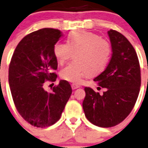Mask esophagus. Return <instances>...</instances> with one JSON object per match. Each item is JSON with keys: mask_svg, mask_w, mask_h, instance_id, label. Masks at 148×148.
<instances>
[{"mask_svg": "<svg viewBox=\"0 0 148 148\" xmlns=\"http://www.w3.org/2000/svg\"><path fill=\"white\" fill-rule=\"evenodd\" d=\"M79 87H80V86L79 85H77V84H71L72 89H76Z\"/></svg>", "mask_w": 148, "mask_h": 148, "instance_id": "34e87169", "label": "esophagus"}]
</instances>
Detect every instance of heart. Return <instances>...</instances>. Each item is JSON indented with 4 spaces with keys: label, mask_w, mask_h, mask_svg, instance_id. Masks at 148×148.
<instances>
[{
    "label": "heart",
    "mask_w": 148,
    "mask_h": 148,
    "mask_svg": "<svg viewBox=\"0 0 148 148\" xmlns=\"http://www.w3.org/2000/svg\"><path fill=\"white\" fill-rule=\"evenodd\" d=\"M110 42L98 34L84 31L71 33L68 43L57 42L53 54L57 62L62 64L71 58L74 62L60 72V76L68 82L78 84L88 75H96L105 70L111 56Z\"/></svg>",
    "instance_id": "obj_1"
}]
</instances>
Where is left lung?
Segmentation results:
<instances>
[{
    "label": "left lung",
    "mask_w": 148,
    "mask_h": 148,
    "mask_svg": "<svg viewBox=\"0 0 148 148\" xmlns=\"http://www.w3.org/2000/svg\"><path fill=\"white\" fill-rule=\"evenodd\" d=\"M112 56L106 69L94 79L106 88L100 95L85 87L83 101L85 116L97 126L112 127L123 121L137 101L141 86V69L137 53L126 37L115 30L108 32Z\"/></svg>",
    "instance_id": "left-lung-1"
}]
</instances>
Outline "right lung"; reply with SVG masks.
Returning <instances> with one entry per match:
<instances>
[{"label":"right lung","instance_id":"add662e5","mask_svg":"<svg viewBox=\"0 0 148 148\" xmlns=\"http://www.w3.org/2000/svg\"><path fill=\"white\" fill-rule=\"evenodd\" d=\"M62 36L58 29L45 28L22 38L9 66V84L13 102L22 118L31 125L44 128L60 119L71 95V85L60 80L50 92L44 82L56 81L58 62L53 47Z\"/></svg>","mask_w":148,"mask_h":148}]
</instances>
